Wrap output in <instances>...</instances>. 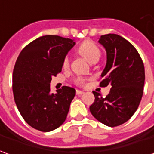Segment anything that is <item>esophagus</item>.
<instances>
[{"instance_id":"1","label":"esophagus","mask_w":154,"mask_h":154,"mask_svg":"<svg viewBox=\"0 0 154 154\" xmlns=\"http://www.w3.org/2000/svg\"><path fill=\"white\" fill-rule=\"evenodd\" d=\"M76 94H77V95H82L84 94V92H83V91H81V90H77L76 91Z\"/></svg>"}]
</instances>
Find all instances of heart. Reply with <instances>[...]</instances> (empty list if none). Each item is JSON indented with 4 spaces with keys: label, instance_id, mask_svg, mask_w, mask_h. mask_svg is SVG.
<instances>
[{
    "label": "heart",
    "instance_id": "1",
    "mask_svg": "<svg viewBox=\"0 0 154 154\" xmlns=\"http://www.w3.org/2000/svg\"><path fill=\"white\" fill-rule=\"evenodd\" d=\"M78 53L82 55L89 63H94L98 61L100 58L101 52L99 48L94 42L90 40H86L77 49ZM69 65V58L68 56H66L63 60V67L66 68ZM75 83L77 85H82L84 84V78L82 77H77L74 79Z\"/></svg>",
    "mask_w": 154,
    "mask_h": 154
}]
</instances>
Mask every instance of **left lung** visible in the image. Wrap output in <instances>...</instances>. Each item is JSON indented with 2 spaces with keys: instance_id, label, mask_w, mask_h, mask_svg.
<instances>
[{
  "instance_id": "1",
  "label": "left lung",
  "mask_w": 154,
  "mask_h": 154,
  "mask_svg": "<svg viewBox=\"0 0 154 154\" xmlns=\"http://www.w3.org/2000/svg\"><path fill=\"white\" fill-rule=\"evenodd\" d=\"M99 42L107 53L99 86L110 85L111 88L106 97L94 91V102L89 109L99 122L114 127L126 122L137 109L143 97L145 70L139 53L125 38L109 33L102 35Z\"/></svg>"
}]
</instances>
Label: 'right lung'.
<instances>
[{
  "mask_svg": "<svg viewBox=\"0 0 154 154\" xmlns=\"http://www.w3.org/2000/svg\"><path fill=\"white\" fill-rule=\"evenodd\" d=\"M75 44L57 35L42 36L25 46L17 59L12 74L14 100L21 116L34 129L48 132L66 119L76 90L64 86L51 94L50 83L61 72L64 58Z\"/></svg>",
  "mask_w": 154,
  "mask_h": 154,
  "instance_id": "obj_1",
  "label": "right lung"
}]
</instances>
